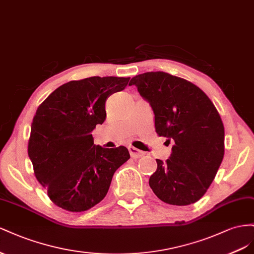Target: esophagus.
Listing matches in <instances>:
<instances>
[{
	"label": "esophagus",
	"instance_id": "34e87169",
	"mask_svg": "<svg viewBox=\"0 0 254 254\" xmlns=\"http://www.w3.org/2000/svg\"><path fill=\"white\" fill-rule=\"evenodd\" d=\"M128 151H129V154H131V156L134 157V158H139V157L144 155V153H143L142 151L138 150V149L133 147V146H129L128 147Z\"/></svg>",
	"mask_w": 254,
	"mask_h": 254
}]
</instances>
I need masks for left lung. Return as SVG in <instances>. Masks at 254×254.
Segmentation results:
<instances>
[{"label": "left lung", "instance_id": "obj_1", "mask_svg": "<svg viewBox=\"0 0 254 254\" xmlns=\"http://www.w3.org/2000/svg\"><path fill=\"white\" fill-rule=\"evenodd\" d=\"M128 85L152 107L156 133L175 142L167 161L156 159L150 187L165 203H194L212 184L224 154V127L215 105L199 87L163 71L136 75Z\"/></svg>", "mask_w": 254, "mask_h": 254}]
</instances>
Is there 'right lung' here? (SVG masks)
I'll list each match as a JSON object with an SVG mask.
<instances>
[{"instance_id": "add662e5", "label": "right lung", "mask_w": 254, "mask_h": 254, "mask_svg": "<svg viewBox=\"0 0 254 254\" xmlns=\"http://www.w3.org/2000/svg\"><path fill=\"white\" fill-rule=\"evenodd\" d=\"M129 77L91 76L60 86L36 111L28 156L54 204L84 212L106 195L115 171L129 158L123 147L102 148L91 132L106 118L105 102Z\"/></svg>"}]
</instances>
